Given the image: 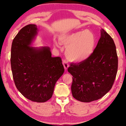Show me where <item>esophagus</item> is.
I'll list each match as a JSON object with an SVG mask.
<instances>
[{
    "label": "esophagus",
    "mask_w": 126,
    "mask_h": 126,
    "mask_svg": "<svg viewBox=\"0 0 126 126\" xmlns=\"http://www.w3.org/2000/svg\"><path fill=\"white\" fill-rule=\"evenodd\" d=\"M63 65L64 69L67 70L68 68V67H69V64H68L67 62H66V60H63Z\"/></svg>",
    "instance_id": "esophagus-1"
}]
</instances>
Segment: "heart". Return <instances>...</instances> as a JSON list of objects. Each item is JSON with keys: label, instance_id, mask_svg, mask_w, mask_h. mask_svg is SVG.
Returning <instances> with one entry per match:
<instances>
[{"label": "heart", "instance_id": "heart-1", "mask_svg": "<svg viewBox=\"0 0 126 126\" xmlns=\"http://www.w3.org/2000/svg\"><path fill=\"white\" fill-rule=\"evenodd\" d=\"M57 46L63 45L67 47L65 54L71 62L81 63L92 55L94 45L95 37L90 30H81L60 35Z\"/></svg>", "mask_w": 126, "mask_h": 126}]
</instances>
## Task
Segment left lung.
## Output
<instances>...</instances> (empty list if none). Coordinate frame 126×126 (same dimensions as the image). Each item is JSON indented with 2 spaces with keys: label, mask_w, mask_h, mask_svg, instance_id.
<instances>
[{
  "label": "left lung",
  "mask_w": 126,
  "mask_h": 126,
  "mask_svg": "<svg viewBox=\"0 0 126 126\" xmlns=\"http://www.w3.org/2000/svg\"><path fill=\"white\" fill-rule=\"evenodd\" d=\"M89 58L71 64L68 71L73 76L72 96L81 102H89L101 98L111 89L116 77L118 57L115 43L104 29Z\"/></svg>",
  "instance_id": "8db88e82"
}]
</instances>
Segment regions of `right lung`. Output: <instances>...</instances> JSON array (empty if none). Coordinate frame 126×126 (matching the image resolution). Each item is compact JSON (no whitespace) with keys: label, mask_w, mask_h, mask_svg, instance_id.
<instances>
[{"label":"right lung","mask_w":126,"mask_h":126,"mask_svg":"<svg viewBox=\"0 0 126 126\" xmlns=\"http://www.w3.org/2000/svg\"><path fill=\"white\" fill-rule=\"evenodd\" d=\"M38 32L34 24L19 32L11 45L10 63L19 91L30 100L44 102L52 97L64 69L60 57H51L50 47H32Z\"/></svg>","instance_id":"1"}]
</instances>
